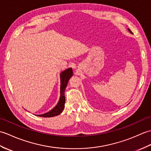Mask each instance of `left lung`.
Segmentation results:
<instances>
[{"instance_id": "8db88e82", "label": "left lung", "mask_w": 151, "mask_h": 151, "mask_svg": "<svg viewBox=\"0 0 151 151\" xmlns=\"http://www.w3.org/2000/svg\"><path fill=\"white\" fill-rule=\"evenodd\" d=\"M128 29H129V32H130V33H132V32H131V31H130V29H129V28H128Z\"/></svg>"}]
</instances>
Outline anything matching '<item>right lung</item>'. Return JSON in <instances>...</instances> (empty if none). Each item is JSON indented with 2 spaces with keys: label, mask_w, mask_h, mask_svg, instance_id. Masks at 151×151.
<instances>
[{
  "label": "right lung",
  "mask_w": 151,
  "mask_h": 151,
  "mask_svg": "<svg viewBox=\"0 0 151 151\" xmlns=\"http://www.w3.org/2000/svg\"><path fill=\"white\" fill-rule=\"evenodd\" d=\"M73 76V71L72 68H68L65 71L61 73V96H60L59 101L54 108L50 112L41 115H36L40 117L44 118H50V117L55 116L60 114L63 109L65 108V90L66 87L70 78Z\"/></svg>",
  "instance_id": "obj_1"
}]
</instances>
